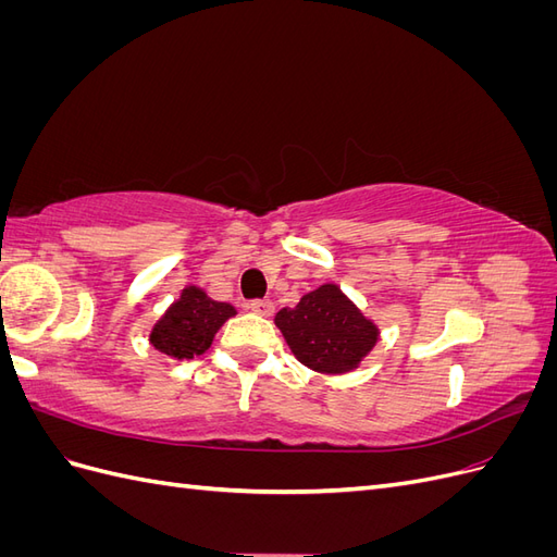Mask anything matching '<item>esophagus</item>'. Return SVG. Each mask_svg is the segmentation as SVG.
<instances>
[{
  "mask_svg": "<svg viewBox=\"0 0 557 557\" xmlns=\"http://www.w3.org/2000/svg\"><path fill=\"white\" fill-rule=\"evenodd\" d=\"M248 309H250L252 313L264 315V318L274 315V305H272V301H269V299H252L250 305H248Z\"/></svg>",
  "mask_w": 557,
  "mask_h": 557,
  "instance_id": "34e87169",
  "label": "esophagus"
}]
</instances>
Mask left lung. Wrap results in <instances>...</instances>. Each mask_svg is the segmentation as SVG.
I'll list each match as a JSON object with an SVG mask.
<instances>
[{
	"label": "left lung",
	"instance_id": "1",
	"mask_svg": "<svg viewBox=\"0 0 557 557\" xmlns=\"http://www.w3.org/2000/svg\"><path fill=\"white\" fill-rule=\"evenodd\" d=\"M274 323L295 358L320 374L352 372L379 342V327L334 283L307 293L295 309H281Z\"/></svg>",
	"mask_w": 557,
	"mask_h": 557
}]
</instances>
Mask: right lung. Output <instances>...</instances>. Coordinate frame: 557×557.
<instances>
[{"instance_id":"right-lung-1","label":"right lung","mask_w":557,"mask_h":557,"mask_svg":"<svg viewBox=\"0 0 557 557\" xmlns=\"http://www.w3.org/2000/svg\"><path fill=\"white\" fill-rule=\"evenodd\" d=\"M234 313L227 301H215L197 285H188L150 330V344L174 360H193L209 350L215 332Z\"/></svg>"}]
</instances>
